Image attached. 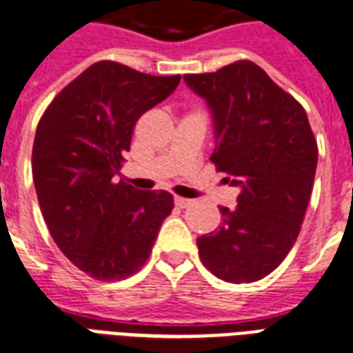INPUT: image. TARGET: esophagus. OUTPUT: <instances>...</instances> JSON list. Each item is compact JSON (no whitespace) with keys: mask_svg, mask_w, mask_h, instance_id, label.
Segmentation results:
<instances>
[{"mask_svg":"<svg viewBox=\"0 0 353 353\" xmlns=\"http://www.w3.org/2000/svg\"><path fill=\"white\" fill-rule=\"evenodd\" d=\"M174 203H176V205L179 207V209H187V207L192 205V200H185V198H176V200H174Z\"/></svg>","mask_w":353,"mask_h":353,"instance_id":"esophagus-1","label":"esophagus"}]
</instances>
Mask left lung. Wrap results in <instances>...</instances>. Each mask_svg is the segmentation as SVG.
Listing matches in <instances>:
<instances>
[{"label": "left lung", "instance_id": "8db88e82", "mask_svg": "<svg viewBox=\"0 0 353 353\" xmlns=\"http://www.w3.org/2000/svg\"><path fill=\"white\" fill-rule=\"evenodd\" d=\"M183 79L211 111V161L241 190L235 209L220 207L219 230L196 241L201 263L228 283H252L294 246L319 161L314 134L302 105L250 61Z\"/></svg>", "mask_w": 353, "mask_h": 353}]
</instances>
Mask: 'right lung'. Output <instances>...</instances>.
<instances>
[{"label":"right lung","instance_id":"obj_1","mask_svg":"<svg viewBox=\"0 0 353 353\" xmlns=\"http://www.w3.org/2000/svg\"><path fill=\"white\" fill-rule=\"evenodd\" d=\"M179 79L101 61L63 88L40 118L33 144L40 211L61 252L99 281L137 272L174 209L165 190H139L114 176L137 120Z\"/></svg>","mask_w":353,"mask_h":353}]
</instances>
